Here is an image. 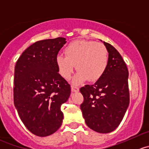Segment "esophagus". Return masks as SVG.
I'll return each mask as SVG.
<instances>
[{
  "instance_id": "34e87169",
  "label": "esophagus",
  "mask_w": 149,
  "mask_h": 149,
  "mask_svg": "<svg viewBox=\"0 0 149 149\" xmlns=\"http://www.w3.org/2000/svg\"><path fill=\"white\" fill-rule=\"evenodd\" d=\"M71 91L73 92H77L79 91V87H77V86H71Z\"/></svg>"
}]
</instances>
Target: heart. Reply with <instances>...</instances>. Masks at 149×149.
Masks as SVG:
<instances>
[{"instance_id": "b5f03b06", "label": "heart", "mask_w": 149, "mask_h": 149, "mask_svg": "<svg viewBox=\"0 0 149 149\" xmlns=\"http://www.w3.org/2000/svg\"><path fill=\"white\" fill-rule=\"evenodd\" d=\"M65 56L58 54L56 64L60 74L68 79L76 67L78 72L73 77L74 84H80L88 79L95 82L105 73L108 63V53L102 44L92 41H76L65 49Z\"/></svg>"}]
</instances>
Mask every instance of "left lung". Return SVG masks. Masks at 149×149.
Instances as JSON below:
<instances>
[{
    "label": "left lung",
    "mask_w": 149,
    "mask_h": 149,
    "mask_svg": "<svg viewBox=\"0 0 149 149\" xmlns=\"http://www.w3.org/2000/svg\"><path fill=\"white\" fill-rule=\"evenodd\" d=\"M103 44L108 52V67L95 84L80 89L84 96L81 110L90 129L108 133L119 126L129 106V72L119 52L108 43Z\"/></svg>",
    "instance_id": "obj_1"
}]
</instances>
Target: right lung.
I'll return each mask as SVG.
<instances>
[{
	"instance_id": "1",
	"label": "right lung",
	"mask_w": 149,
	"mask_h": 149,
	"mask_svg": "<svg viewBox=\"0 0 149 149\" xmlns=\"http://www.w3.org/2000/svg\"><path fill=\"white\" fill-rule=\"evenodd\" d=\"M65 40L37 41L16 63L14 106L24 126L37 136L54 133L63 123L61 105L70 97V86L58 73L56 57Z\"/></svg>"
}]
</instances>
